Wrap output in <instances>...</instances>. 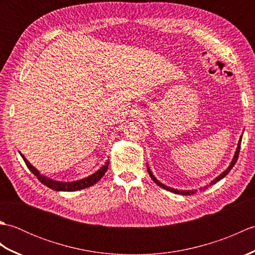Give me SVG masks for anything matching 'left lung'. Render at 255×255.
Here are the masks:
<instances>
[{"mask_svg":"<svg viewBox=\"0 0 255 255\" xmlns=\"http://www.w3.org/2000/svg\"><path fill=\"white\" fill-rule=\"evenodd\" d=\"M241 140H242V134L240 136V139H239V142H238V147H237V149H236V152H235V155H234V158H232V160H231V162H230V164H229V166L227 167V169L223 172V173H220V174L217 176V177H215L213 181H211L209 184H207V185L206 186H203V187H200V188H198L199 191H205L206 188H207L208 186H210V185H214V184H216L217 182H219L221 178H224L227 174H228V173L231 171V169L232 167L235 166V164H236V162H237V160H238V156H239V152H240V145H241ZM147 170H148V173H149V175H150V177L152 178L153 180V182L156 184V185H159L160 187H162V188H164V189H166V191H170V192H172V193H174V194H180V195H193V194H195L196 193L198 189H176V188H172V187H170V186H166V185H164L163 183H161L158 178H156L153 174H152V172H151V170H150V167H149V165L147 164Z\"/></svg>","mask_w":255,"mask_h":255,"instance_id":"obj_1","label":"left lung"}]
</instances>
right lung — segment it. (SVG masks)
Returning <instances> with one entry per match:
<instances>
[{"label": "right lung", "mask_w": 255, "mask_h": 255, "mask_svg": "<svg viewBox=\"0 0 255 255\" xmlns=\"http://www.w3.org/2000/svg\"><path fill=\"white\" fill-rule=\"evenodd\" d=\"M19 154L21 155V158H23L27 167L30 170L32 174H34L42 184H45L47 187H49V188L53 189V191H57V192H75V191H80V189H83V188L94 185L95 183L99 182L101 178L104 176V174L108 169V165H110V162L106 161L104 165H102V167H100V169L97 170L95 173L89 175L88 177L81 178V180H77L73 182H62V181L53 180V178H50L44 174H41V173L38 171L34 165L30 164V162L27 160L23 154H21L20 152H19Z\"/></svg>", "instance_id": "1"}]
</instances>
